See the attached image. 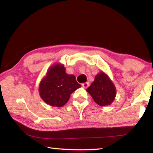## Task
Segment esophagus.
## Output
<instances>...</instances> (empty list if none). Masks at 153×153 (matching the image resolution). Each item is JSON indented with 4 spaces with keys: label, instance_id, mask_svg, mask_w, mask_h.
<instances>
[{
    "label": "esophagus",
    "instance_id": "obj_1",
    "mask_svg": "<svg viewBox=\"0 0 153 153\" xmlns=\"http://www.w3.org/2000/svg\"><path fill=\"white\" fill-rule=\"evenodd\" d=\"M89 85H90V84H89L88 82H85V83H84V84H82V86L84 88H87L89 86Z\"/></svg>",
    "mask_w": 153,
    "mask_h": 153
}]
</instances>
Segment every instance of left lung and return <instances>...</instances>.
<instances>
[{
	"label": "left lung",
	"instance_id": "8db88e82",
	"mask_svg": "<svg viewBox=\"0 0 153 153\" xmlns=\"http://www.w3.org/2000/svg\"><path fill=\"white\" fill-rule=\"evenodd\" d=\"M86 91L92 97L94 102L100 106L110 105L116 95L114 85L103 71L96 75L94 81Z\"/></svg>",
	"mask_w": 153,
	"mask_h": 153
}]
</instances>
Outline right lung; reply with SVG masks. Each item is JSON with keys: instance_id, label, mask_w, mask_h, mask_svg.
<instances>
[{"instance_id": "add662e5", "label": "right lung", "mask_w": 153, "mask_h": 153, "mask_svg": "<svg viewBox=\"0 0 153 153\" xmlns=\"http://www.w3.org/2000/svg\"><path fill=\"white\" fill-rule=\"evenodd\" d=\"M81 85L74 75H69L62 64L50 68L41 80L39 88V95L46 104L51 106L62 107L68 102L71 94Z\"/></svg>"}]
</instances>
